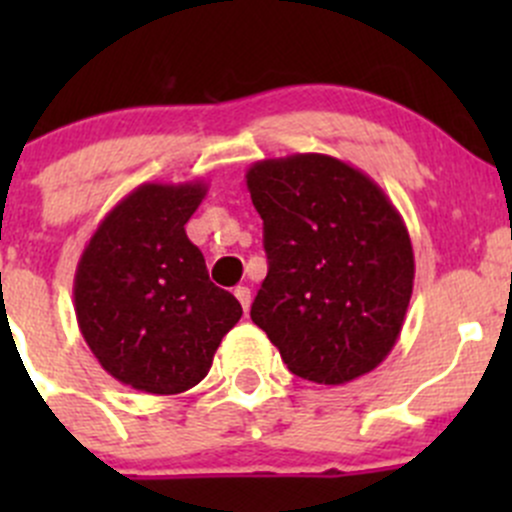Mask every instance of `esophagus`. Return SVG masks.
<instances>
[{
    "mask_svg": "<svg viewBox=\"0 0 512 512\" xmlns=\"http://www.w3.org/2000/svg\"><path fill=\"white\" fill-rule=\"evenodd\" d=\"M235 297H237V302L242 304V309H250V302H252V292H250V287H237L235 289Z\"/></svg>",
    "mask_w": 512,
    "mask_h": 512,
    "instance_id": "esophagus-1",
    "label": "esophagus"
}]
</instances>
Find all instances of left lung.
<instances>
[{"label": "left lung", "instance_id": "8db88e82", "mask_svg": "<svg viewBox=\"0 0 512 512\" xmlns=\"http://www.w3.org/2000/svg\"><path fill=\"white\" fill-rule=\"evenodd\" d=\"M245 178L270 265L252 322L287 369L314 384L374 371L414 292V247L399 210L369 175L324 153L257 160Z\"/></svg>", "mask_w": 512, "mask_h": 512}]
</instances>
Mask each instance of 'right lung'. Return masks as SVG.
<instances>
[{"label":"right lung","instance_id":"1","mask_svg":"<svg viewBox=\"0 0 512 512\" xmlns=\"http://www.w3.org/2000/svg\"><path fill=\"white\" fill-rule=\"evenodd\" d=\"M208 185L143 183L96 227L74 277L76 322L98 364L146 394H183L208 376L242 317L185 235Z\"/></svg>","mask_w":512,"mask_h":512}]
</instances>
